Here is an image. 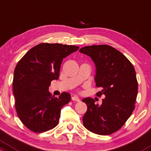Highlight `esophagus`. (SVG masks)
Returning a JSON list of instances; mask_svg holds the SVG:
<instances>
[{"instance_id":"obj_1","label":"esophagus","mask_w":151,"mask_h":151,"mask_svg":"<svg viewBox=\"0 0 151 151\" xmlns=\"http://www.w3.org/2000/svg\"><path fill=\"white\" fill-rule=\"evenodd\" d=\"M72 100L73 101H77V102H79V101H80V100H79V97H77V96H76V95L72 96Z\"/></svg>"}]
</instances>
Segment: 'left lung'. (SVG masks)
<instances>
[{
	"instance_id": "1",
	"label": "left lung",
	"mask_w": 151,
	"mask_h": 151,
	"mask_svg": "<svg viewBox=\"0 0 151 151\" xmlns=\"http://www.w3.org/2000/svg\"><path fill=\"white\" fill-rule=\"evenodd\" d=\"M79 52L89 56L96 67L94 82L105 95L101 105L94 99L82 100L87 105L84 126L94 133L107 135L119 130L132 115L137 94L134 67L120 51L108 45L84 46Z\"/></svg>"
}]
</instances>
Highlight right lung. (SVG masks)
<instances>
[{"instance_id": "obj_1", "label": "right lung", "mask_w": 151, "mask_h": 151, "mask_svg": "<svg viewBox=\"0 0 151 151\" xmlns=\"http://www.w3.org/2000/svg\"><path fill=\"white\" fill-rule=\"evenodd\" d=\"M78 49L76 46L43 43L18 62L13 80L15 106L21 121L33 132H45L58 125L61 109L69 103L71 95L63 92L53 97L49 87L59 79L63 59Z\"/></svg>"}]
</instances>
